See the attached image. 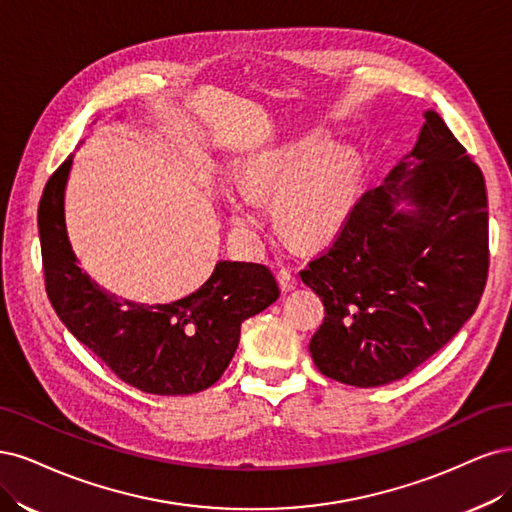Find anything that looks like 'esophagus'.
<instances>
[{
	"instance_id": "34e87169",
	"label": "esophagus",
	"mask_w": 512,
	"mask_h": 512,
	"mask_svg": "<svg viewBox=\"0 0 512 512\" xmlns=\"http://www.w3.org/2000/svg\"><path fill=\"white\" fill-rule=\"evenodd\" d=\"M278 283L283 291H293L295 287H298V274H295V270H291V268H280Z\"/></svg>"
}]
</instances>
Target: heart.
Listing matches in <instances>:
<instances>
[{
    "mask_svg": "<svg viewBox=\"0 0 512 512\" xmlns=\"http://www.w3.org/2000/svg\"><path fill=\"white\" fill-rule=\"evenodd\" d=\"M319 140H300L253 159L242 187H221L227 221L238 238L253 240L263 225L261 200L276 201L283 234L302 246L321 244L338 234L353 204L355 157L344 148L321 155Z\"/></svg>",
    "mask_w": 512,
    "mask_h": 512,
    "instance_id": "1",
    "label": "heart"
}]
</instances>
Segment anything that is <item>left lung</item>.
I'll use <instances>...</instances> for the list:
<instances>
[{
	"instance_id": "obj_1",
	"label": "left lung",
	"mask_w": 512,
	"mask_h": 512,
	"mask_svg": "<svg viewBox=\"0 0 512 512\" xmlns=\"http://www.w3.org/2000/svg\"><path fill=\"white\" fill-rule=\"evenodd\" d=\"M487 270L483 172L427 110L415 148L300 272L325 306L312 361L344 385L400 381L474 315Z\"/></svg>"
}]
</instances>
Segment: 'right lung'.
Returning a JSON list of instances; mask_svg holds the SVG:
<instances>
[{"label": "right lung", "mask_w": 512, "mask_h": 512, "mask_svg": "<svg viewBox=\"0 0 512 512\" xmlns=\"http://www.w3.org/2000/svg\"><path fill=\"white\" fill-rule=\"evenodd\" d=\"M72 157L48 178L38 208L48 300L70 334L123 383L155 395H189L214 385L232 361L240 325L278 300L261 263L219 261L206 283L170 304L119 300L82 272L65 229Z\"/></svg>", "instance_id": "right-lung-1"}]
</instances>
